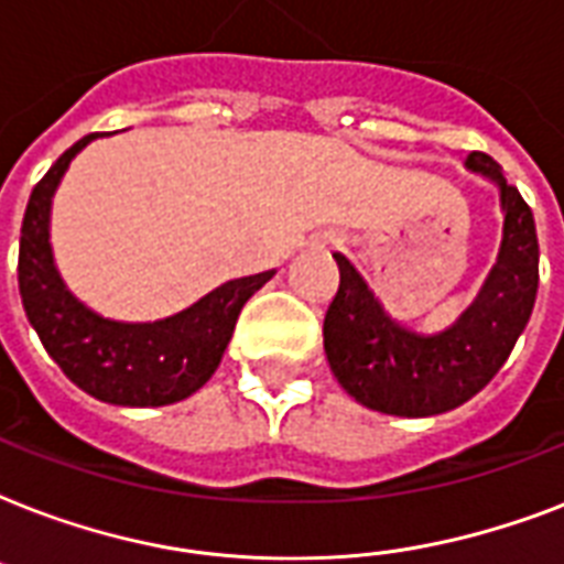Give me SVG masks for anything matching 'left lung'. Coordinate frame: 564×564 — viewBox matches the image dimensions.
Wrapping results in <instances>:
<instances>
[{
	"label": "left lung",
	"instance_id": "left-lung-1",
	"mask_svg": "<svg viewBox=\"0 0 564 564\" xmlns=\"http://www.w3.org/2000/svg\"><path fill=\"white\" fill-rule=\"evenodd\" d=\"M465 166L500 187L503 239L474 304L438 334L394 322L343 254L339 290L325 316V354L343 389L369 410L424 419L480 392L524 334L539 292V237L530 204L498 161L471 152Z\"/></svg>",
	"mask_w": 564,
	"mask_h": 564
}]
</instances>
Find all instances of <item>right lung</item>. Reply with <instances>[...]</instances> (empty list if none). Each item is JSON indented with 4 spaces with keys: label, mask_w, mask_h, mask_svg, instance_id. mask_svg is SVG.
Returning <instances> with one entry per match:
<instances>
[{
    "label": "right lung",
    "mask_w": 564,
    "mask_h": 564,
    "mask_svg": "<svg viewBox=\"0 0 564 564\" xmlns=\"http://www.w3.org/2000/svg\"><path fill=\"white\" fill-rule=\"evenodd\" d=\"M99 134L82 137L31 189L20 230V295L48 357L78 389L117 406H166L198 392L219 369L239 310L272 272L216 286L161 322H113L66 290L48 242L52 195L66 166Z\"/></svg>",
    "instance_id": "add662e5"
}]
</instances>
